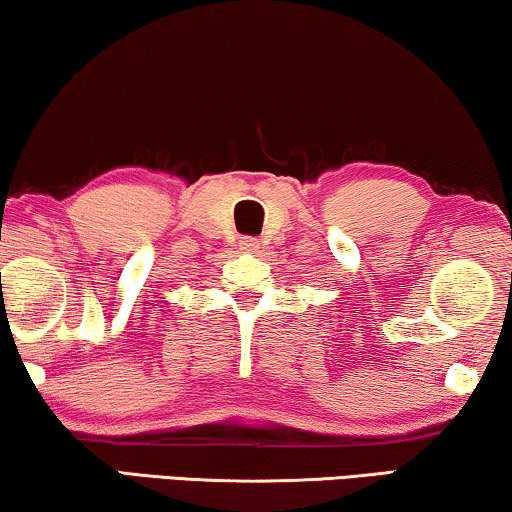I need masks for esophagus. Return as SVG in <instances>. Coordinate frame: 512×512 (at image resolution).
<instances>
[{
	"label": "esophagus",
	"instance_id": "1",
	"mask_svg": "<svg viewBox=\"0 0 512 512\" xmlns=\"http://www.w3.org/2000/svg\"><path fill=\"white\" fill-rule=\"evenodd\" d=\"M237 247H240V251H244V254H256V251L261 249V244H258L256 237H240Z\"/></svg>",
	"mask_w": 512,
	"mask_h": 512
}]
</instances>
